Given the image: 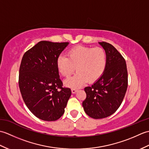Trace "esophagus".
Segmentation results:
<instances>
[{"label": "esophagus", "mask_w": 149, "mask_h": 149, "mask_svg": "<svg viewBox=\"0 0 149 149\" xmlns=\"http://www.w3.org/2000/svg\"><path fill=\"white\" fill-rule=\"evenodd\" d=\"M77 91V88H72V93H75Z\"/></svg>", "instance_id": "esophagus-1"}]
</instances>
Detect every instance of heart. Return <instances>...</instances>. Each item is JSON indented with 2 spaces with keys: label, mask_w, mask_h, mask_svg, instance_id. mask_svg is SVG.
Wrapping results in <instances>:
<instances>
[{
  "label": "heart",
  "mask_w": 149,
  "mask_h": 149,
  "mask_svg": "<svg viewBox=\"0 0 149 149\" xmlns=\"http://www.w3.org/2000/svg\"><path fill=\"white\" fill-rule=\"evenodd\" d=\"M67 56L61 55L57 59L56 65L63 76H74L65 82L66 86L77 88L88 81L93 83L102 76L107 65V53L101 47L76 46L70 49Z\"/></svg>",
  "instance_id": "obj_1"
}]
</instances>
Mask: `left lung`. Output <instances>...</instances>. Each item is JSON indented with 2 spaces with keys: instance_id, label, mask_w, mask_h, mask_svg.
<instances>
[{
  "instance_id": "obj_1",
  "label": "left lung",
  "mask_w": 149,
  "mask_h": 149,
  "mask_svg": "<svg viewBox=\"0 0 149 149\" xmlns=\"http://www.w3.org/2000/svg\"><path fill=\"white\" fill-rule=\"evenodd\" d=\"M107 53L105 71L91 86L84 88L85 113L95 119L113 115L121 105L127 91L128 74L125 60L111 44L100 42Z\"/></svg>"
}]
</instances>
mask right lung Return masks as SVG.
Masks as SVG:
<instances>
[{
  "instance_id": "1",
  "label": "right lung",
  "mask_w": 149,
  "mask_h": 149,
  "mask_svg": "<svg viewBox=\"0 0 149 149\" xmlns=\"http://www.w3.org/2000/svg\"><path fill=\"white\" fill-rule=\"evenodd\" d=\"M68 44L41 41L22 57L18 77L22 97L31 113L45 121L58 120L71 95L70 88L63 87L56 65Z\"/></svg>"
}]
</instances>
